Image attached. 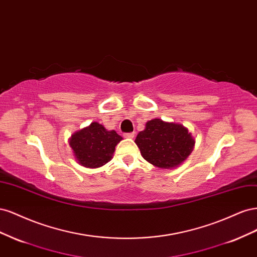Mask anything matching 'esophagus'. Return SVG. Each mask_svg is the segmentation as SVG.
<instances>
[{
    "label": "esophagus",
    "mask_w": 257,
    "mask_h": 257,
    "mask_svg": "<svg viewBox=\"0 0 257 257\" xmlns=\"http://www.w3.org/2000/svg\"><path fill=\"white\" fill-rule=\"evenodd\" d=\"M123 136L125 137V138H134L135 133H134V132H132V133H124Z\"/></svg>",
    "instance_id": "34e87169"
}]
</instances>
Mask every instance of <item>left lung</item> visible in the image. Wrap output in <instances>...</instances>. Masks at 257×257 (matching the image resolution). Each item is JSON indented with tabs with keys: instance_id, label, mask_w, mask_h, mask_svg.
<instances>
[{
	"instance_id": "8db88e82",
	"label": "left lung",
	"mask_w": 257,
	"mask_h": 257,
	"mask_svg": "<svg viewBox=\"0 0 257 257\" xmlns=\"http://www.w3.org/2000/svg\"><path fill=\"white\" fill-rule=\"evenodd\" d=\"M143 158L160 168H173L189 157L195 141L181 124L168 123L161 119L147 122L135 139Z\"/></svg>"
}]
</instances>
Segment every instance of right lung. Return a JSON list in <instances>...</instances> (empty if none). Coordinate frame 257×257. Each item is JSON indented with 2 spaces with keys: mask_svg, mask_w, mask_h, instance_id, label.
<instances>
[{
  "mask_svg": "<svg viewBox=\"0 0 257 257\" xmlns=\"http://www.w3.org/2000/svg\"><path fill=\"white\" fill-rule=\"evenodd\" d=\"M121 139L115 131H107L102 124L93 122L89 127L75 133L69 145L79 164L96 168L111 160L114 148Z\"/></svg>",
  "mask_w": 257,
  "mask_h": 257,
  "instance_id": "obj_1",
  "label": "right lung"
}]
</instances>
